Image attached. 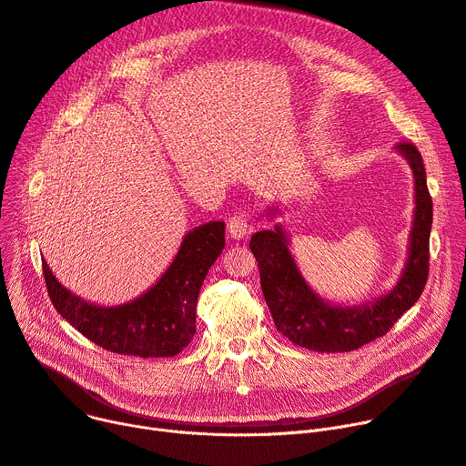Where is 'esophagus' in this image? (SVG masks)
<instances>
[{
  "mask_svg": "<svg viewBox=\"0 0 466 466\" xmlns=\"http://www.w3.org/2000/svg\"><path fill=\"white\" fill-rule=\"evenodd\" d=\"M227 230L232 239H241L253 232V225L249 223L246 215H234L232 218H228Z\"/></svg>",
  "mask_w": 466,
  "mask_h": 466,
  "instance_id": "34e87169",
  "label": "esophagus"
}]
</instances>
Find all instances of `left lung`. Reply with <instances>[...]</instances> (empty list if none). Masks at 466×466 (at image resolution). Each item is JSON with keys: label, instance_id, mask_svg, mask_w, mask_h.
I'll list each match as a JSON object with an SVG mask.
<instances>
[{"label": "left lung", "instance_id": "1", "mask_svg": "<svg viewBox=\"0 0 466 466\" xmlns=\"http://www.w3.org/2000/svg\"><path fill=\"white\" fill-rule=\"evenodd\" d=\"M397 151L410 162L415 179V213L410 234V255L395 289L376 302L353 308L330 306L308 287L289 251V239L278 225L253 234L249 248L258 262L260 287L276 329L292 344L319 353L359 350L389 332L404 311L420 300L429 278V238L432 198L421 153L410 141Z\"/></svg>", "mask_w": 466, "mask_h": 466}]
</instances>
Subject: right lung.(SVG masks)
Listing matches in <instances>:
<instances>
[{
	"label": "right lung",
	"instance_id": "right-lung-1",
	"mask_svg": "<svg viewBox=\"0 0 466 466\" xmlns=\"http://www.w3.org/2000/svg\"><path fill=\"white\" fill-rule=\"evenodd\" d=\"M225 223L213 220L190 230L164 276L134 302L94 306L71 295L48 270V297L64 319L96 346L120 355L174 357L196 334V304L211 264L223 253Z\"/></svg>",
	"mask_w": 466,
	"mask_h": 466
}]
</instances>
